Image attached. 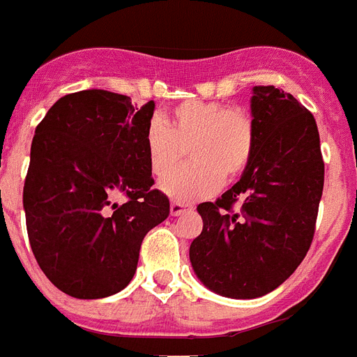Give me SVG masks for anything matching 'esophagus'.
<instances>
[{
  "label": "esophagus",
  "mask_w": 357,
  "mask_h": 357,
  "mask_svg": "<svg viewBox=\"0 0 357 357\" xmlns=\"http://www.w3.org/2000/svg\"><path fill=\"white\" fill-rule=\"evenodd\" d=\"M185 208H188V206L182 204V202H172V206H169V211H172L173 217H178V215L184 213Z\"/></svg>",
  "instance_id": "esophagus-1"
}]
</instances>
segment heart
Listing matches in <instances>:
<instances>
[{"instance_id":"obj_1","label":"heart","mask_w":357,"mask_h":357,"mask_svg":"<svg viewBox=\"0 0 357 357\" xmlns=\"http://www.w3.org/2000/svg\"><path fill=\"white\" fill-rule=\"evenodd\" d=\"M144 147L155 176L169 175L188 149L190 164L164 178L160 188L172 199L195 200L213 193L222 178L244 172L255 147V123L243 107L188 100L169 111L166 122L147 123Z\"/></svg>"}]
</instances>
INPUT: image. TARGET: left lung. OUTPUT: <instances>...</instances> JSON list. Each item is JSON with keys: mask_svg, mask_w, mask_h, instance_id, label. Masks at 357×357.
I'll return each mask as SVG.
<instances>
[{"mask_svg": "<svg viewBox=\"0 0 357 357\" xmlns=\"http://www.w3.org/2000/svg\"><path fill=\"white\" fill-rule=\"evenodd\" d=\"M252 94V158L231 190L197 206L204 226L190 246L200 282L231 299L266 296L296 272L314 238L325 182L310 111L273 85Z\"/></svg>", "mask_w": 357, "mask_h": 357, "instance_id": "8db88e82", "label": "left lung"}]
</instances>
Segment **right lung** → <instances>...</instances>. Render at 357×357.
Segmentation results:
<instances>
[{
	"instance_id": "add662e5",
	"label": "right lung",
	"mask_w": 357,
	"mask_h": 357,
	"mask_svg": "<svg viewBox=\"0 0 357 357\" xmlns=\"http://www.w3.org/2000/svg\"><path fill=\"white\" fill-rule=\"evenodd\" d=\"M153 111V100L135 109L129 96L87 89L66 94L38 123L23 185L26 234L47 279L67 296L123 290L146 234L169 215L144 147Z\"/></svg>"
}]
</instances>
